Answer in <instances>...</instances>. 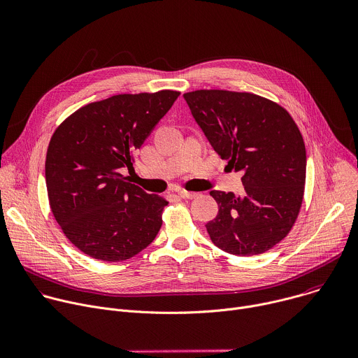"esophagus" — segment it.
<instances>
[{"mask_svg":"<svg viewBox=\"0 0 358 358\" xmlns=\"http://www.w3.org/2000/svg\"><path fill=\"white\" fill-rule=\"evenodd\" d=\"M178 195H180L181 198H188V199L198 196L196 192H191V191H185V189H180V191H178Z\"/></svg>","mask_w":358,"mask_h":358,"instance_id":"1","label":"esophagus"}]
</instances>
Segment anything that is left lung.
I'll return each instance as SVG.
<instances>
[{"label": "left lung", "mask_w": 358, "mask_h": 358, "mask_svg": "<svg viewBox=\"0 0 358 358\" xmlns=\"http://www.w3.org/2000/svg\"><path fill=\"white\" fill-rule=\"evenodd\" d=\"M187 105L229 170L242 173L245 196L211 191L218 215L206 227L215 246L253 257L279 243L299 215L306 182L301 133L280 105L248 92L202 89Z\"/></svg>", "instance_id": "left-lung-1"}]
</instances>
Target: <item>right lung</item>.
<instances>
[{"label": "right lung", "instance_id": "obj_1", "mask_svg": "<svg viewBox=\"0 0 358 358\" xmlns=\"http://www.w3.org/2000/svg\"><path fill=\"white\" fill-rule=\"evenodd\" d=\"M177 90L116 94L66 117L50 137L45 180L49 207L65 236L103 262L133 258L159 234L169 201L120 173L171 109Z\"/></svg>", "mask_w": 358, "mask_h": 358}]
</instances>
